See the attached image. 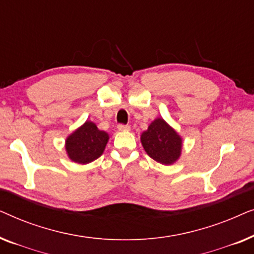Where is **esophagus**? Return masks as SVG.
Wrapping results in <instances>:
<instances>
[{
	"label": "esophagus",
	"instance_id": "esophagus-1",
	"mask_svg": "<svg viewBox=\"0 0 254 254\" xmlns=\"http://www.w3.org/2000/svg\"><path fill=\"white\" fill-rule=\"evenodd\" d=\"M118 129L119 130H121V131H126V130H129L130 129V127L128 126V125H123V124H120V125H118Z\"/></svg>",
	"mask_w": 254,
	"mask_h": 254
}]
</instances>
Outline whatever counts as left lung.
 <instances>
[{
    "label": "left lung",
    "mask_w": 254,
    "mask_h": 254,
    "mask_svg": "<svg viewBox=\"0 0 254 254\" xmlns=\"http://www.w3.org/2000/svg\"><path fill=\"white\" fill-rule=\"evenodd\" d=\"M141 143L152 159L164 165L173 164L182 155V137L162 118L155 119L142 133Z\"/></svg>",
    "instance_id": "1"
}]
</instances>
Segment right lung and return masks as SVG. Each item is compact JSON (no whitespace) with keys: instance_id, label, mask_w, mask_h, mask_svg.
<instances>
[{"instance_id":"1","label":"right lung","mask_w":254,"mask_h":254,"mask_svg":"<svg viewBox=\"0 0 254 254\" xmlns=\"http://www.w3.org/2000/svg\"><path fill=\"white\" fill-rule=\"evenodd\" d=\"M109 134L99 130L92 121H85L65 140V151L72 162L88 164L102 156L109 141Z\"/></svg>"}]
</instances>
